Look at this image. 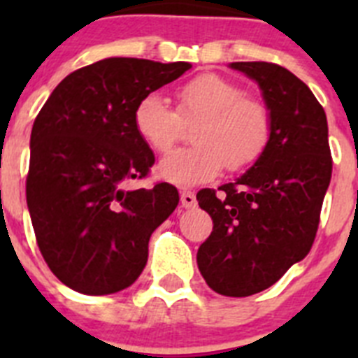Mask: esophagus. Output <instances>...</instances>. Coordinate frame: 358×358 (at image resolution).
<instances>
[{
    "mask_svg": "<svg viewBox=\"0 0 358 358\" xmlns=\"http://www.w3.org/2000/svg\"><path fill=\"white\" fill-rule=\"evenodd\" d=\"M181 204L186 210H192V208L197 206V199H195L194 192H181Z\"/></svg>",
    "mask_w": 358,
    "mask_h": 358,
    "instance_id": "1",
    "label": "esophagus"
}]
</instances>
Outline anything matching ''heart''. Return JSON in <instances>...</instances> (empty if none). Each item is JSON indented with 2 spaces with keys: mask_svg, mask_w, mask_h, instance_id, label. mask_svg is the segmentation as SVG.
<instances>
[{
  "mask_svg": "<svg viewBox=\"0 0 358 358\" xmlns=\"http://www.w3.org/2000/svg\"><path fill=\"white\" fill-rule=\"evenodd\" d=\"M173 109L159 94H147L134 109V127L157 154H166L197 123L194 147L164 157L157 173L170 185L189 188L213 181L226 166L242 172L260 161L273 138V116L258 98L245 96L235 82L206 73L177 90Z\"/></svg>",
  "mask_w": 358,
  "mask_h": 358,
  "instance_id": "heart-1",
  "label": "heart"
}]
</instances>
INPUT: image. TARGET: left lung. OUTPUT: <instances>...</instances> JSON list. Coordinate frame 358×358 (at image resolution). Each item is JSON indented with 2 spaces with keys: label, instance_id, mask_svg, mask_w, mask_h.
Segmentation results:
<instances>
[{
  "label": "left lung",
  "instance_id": "1",
  "mask_svg": "<svg viewBox=\"0 0 358 358\" xmlns=\"http://www.w3.org/2000/svg\"><path fill=\"white\" fill-rule=\"evenodd\" d=\"M264 91L273 138L260 161L220 194L204 188L199 206L213 231L197 252L210 289L245 297L274 285L312 249L331 179L324 109L308 85L273 62H231Z\"/></svg>",
  "mask_w": 358,
  "mask_h": 358
}]
</instances>
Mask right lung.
I'll use <instances>...</instances> for the list:
<instances>
[{"label": "right lung", "instance_id": "obj_1", "mask_svg": "<svg viewBox=\"0 0 358 358\" xmlns=\"http://www.w3.org/2000/svg\"><path fill=\"white\" fill-rule=\"evenodd\" d=\"M188 62L113 57L57 85L30 136L27 204L44 262L69 289L103 296L132 285L148 240L179 204L176 186L127 189L156 161L134 127L141 98Z\"/></svg>", "mask_w": 358, "mask_h": 358}]
</instances>
